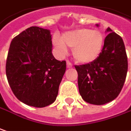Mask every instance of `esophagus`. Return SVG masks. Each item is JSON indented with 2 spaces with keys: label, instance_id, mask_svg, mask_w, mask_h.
<instances>
[{
  "label": "esophagus",
  "instance_id": "34e87169",
  "mask_svg": "<svg viewBox=\"0 0 131 131\" xmlns=\"http://www.w3.org/2000/svg\"><path fill=\"white\" fill-rule=\"evenodd\" d=\"M67 68H71L73 67V64L69 61H67Z\"/></svg>",
  "mask_w": 131,
  "mask_h": 131
}]
</instances>
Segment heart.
Listing matches in <instances>:
<instances>
[{
    "label": "heart",
    "mask_w": 131,
    "mask_h": 131,
    "mask_svg": "<svg viewBox=\"0 0 131 131\" xmlns=\"http://www.w3.org/2000/svg\"><path fill=\"white\" fill-rule=\"evenodd\" d=\"M104 41V35L99 30L88 28L67 32L61 35V39L58 37L53 38V43L60 52L65 53L67 47L73 49V58L80 64L94 61L102 51Z\"/></svg>",
    "instance_id": "obj_1"
}]
</instances>
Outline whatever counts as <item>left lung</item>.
<instances>
[{"instance_id":"left-lung-1","label":"left lung","mask_w":131,"mask_h":131,"mask_svg":"<svg viewBox=\"0 0 131 131\" xmlns=\"http://www.w3.org/2000/svg\"><path fill=\"white\" fill-rule=\"evenodd\" d=\"M96 27H99L96 24ZM101 54L91 63L75 66L79 93L88 103L104 104L119 96L126 79L127 58L122 38L108 27Z\"/></svg>"}]
</instances>
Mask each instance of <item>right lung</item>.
Segmentation results:
<instances>
[{
  "label": "right lung",
  "mask_w": 131,
  "mask_h": 131,
  "mask_svg": "<svg viewBox=\"0 0 131 131\" xmlns=\"http://www.w3.org/2000/svg\"><path fill=\"white\" fill-rule=\"evenodd\" d=\"M50 30L31 27L12 39L6 73L13 93L21 102L35 107L53 103L66 70L65 61L52 53Z\"/></svg>",
  "instance_id": "obj_1"
}]
</instances>
